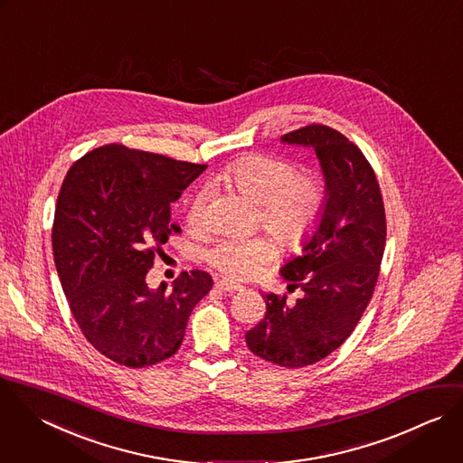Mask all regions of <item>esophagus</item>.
I'll list each match as a JSON object with an SVG mask.
<instances>
[{"label": "esophagus", "mask_w": 463, "mask_h": 463, "mask_svg": "<svg viewBox=\"0 0 463 463\" xmlns=\"http://www.w3.org/2000/svg\"><path fill=\"white\" fill-rule=\"evenodd\" d=\"M217 289L224 291V293H235V291H242V286L237 284V282H232L228 279H222V280H217Z\"/></svg>", "instance_id": "1"}]
</instances>
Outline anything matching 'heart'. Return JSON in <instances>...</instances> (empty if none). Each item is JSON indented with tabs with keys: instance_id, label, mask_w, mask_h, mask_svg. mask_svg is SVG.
I'll list each match as a JSON object with an SVG mask.
<instances>
[{
	"instance_id": "1",
	"label": "heart",
	"mask_w": 463,
	"mask_h": 463,
	"mask_svg": "<svg viewBox=\"0 0 463 463\" xmlns=\"http://www.w3.org/2000/svg\"><path fill=\"white\" fill-rule=\"evenodd\" d=\"M224 184L260 206V221L282 246L298 248L317 232L326 204L327 188L317 172L298 174L295 163L284 157L246 156L226 165L219 175ZM206 192H197L188 206L190 226L206 219ZM275 257L273 244L264 237H226L204 251L210 266L233 279H251Z\"/></svg>"
}]
</instances>
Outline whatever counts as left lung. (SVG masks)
Here are the masks:
<instances>
[{
    "instance_id": "obj_1",
    "label": "left lung",
    "mask_w": 463,
    "mask_h": 463,
    "mask_svg": "<svg viewBox=\"0 0 463 463\" xmlns=\"http://www.w3.org/2000/svg\"><path fill=\"white\" fill-rule=\"evenodd\" d=\"M280 141L315 150L327 204L302 255L280 268L302 298L288 306L286 295H264L266 315L246 333V344L266 362L295 369L331 354L356 327L380 273L385 210L371 165L340 132L307 125Z\"/></svg>"
}]
</instances>
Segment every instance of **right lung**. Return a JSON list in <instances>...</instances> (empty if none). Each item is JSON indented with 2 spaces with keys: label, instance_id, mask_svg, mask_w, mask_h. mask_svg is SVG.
Returning a JSON list of instances; mask_svg holds the SVG:
<instances>
[{
  "label": "right lung",
  "instance_id": "right-lung-1",
  "mask_svg": "<svg viewBox=\"0 0 463 463\" xmlns=\"http://www.w3.org/2000/svg\"><path fill=\"white\" fill-rule=\"evenodd\" d=\"M206 165L107 145L78 159L60 190L52 250L71 311L107 358L148 367L177 353L188 318L210 293L206 271H183L172 291L146 273L175 232L172 203Z\"/></svg>",
  "mask_w": 463,
  "mask_h": 463
}]
</instances>
